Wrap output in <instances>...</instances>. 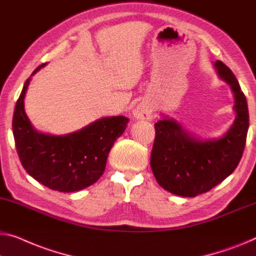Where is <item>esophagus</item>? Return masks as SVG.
<instances>
[{
	"mask_svg": "<svg viewBox=\"0 0 256 256\" xmlns=\"http://www.w3.org/2000/svg\"><path fill=\"white\" fill-rule=\"evenodd\" d=\"M133 115L136 118L141 120H150L152 115V108L150 104H139L136 106V109L133 110Z\"/></svg>",
	"mask_w": 256,
	"mask_h": 256,
	"instance_id": "1",
	"label": "esophagus"
}]
</instances>
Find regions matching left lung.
<instances>
[{"label":"left lung","mask_w":256,"mask_h":256,"mask_svg":"<svg viewBox=\"0 0 256 256\" xmlns=\"http://www.w3.org/2000/svg\"><path fill=\"white\" fill-rule=\"evenodd\" d=\"M214 68L234 96L236 118L222 136L199 138L166 115L155 124L152 174L161 188L179 196H196L222 182L237 168L245 148L250 125L246 96L226 64L216 60Z\"/></svg>","instance_id":"obj_1"}]
</instances>
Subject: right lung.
Returning <instances> with one entry per match:
<instances>
[{
    "instance_id": "add662e5",
    "label": "right lung",
    "mask_w": 256,
    "mask_h": 256,
    "mask_svg": "<svg viewBox=\"0 0 256 256\" xmlns=\"http://www.w3.org/2000/svg\"><path fill=\"white\" fill-rule=\"evenodd\" d=\"M44 66H38L30 77ZM30 77L24 84L12 118L14 138L22 166L40 184L58 192L71 193L88 188L104 174L109 152L124 133L128 118L102 117L63 136L39 132L24 109Z\"/></svg>"
}]
</instances>
